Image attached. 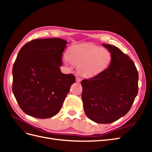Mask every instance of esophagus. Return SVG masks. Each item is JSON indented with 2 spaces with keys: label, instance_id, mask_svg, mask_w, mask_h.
I'll list each match as a JSON object with an SVG mask.
<instances>
[{
  "label": "esophagus",
  "instance_id": "1",
  "mask_svg": "<svg viewBox=\"0 0 152 152\" xmlns=\"http://www.w3.org/2000/svg\"><path fill=\"white\" fill-rule=\"evenodd\" d=\"M81 80H82L81 78H80V77H76V82H78V83H79V82H80Z\"/></svg>",
  "mask_w": 152,
  "mask_h": 152
}]
</instances>
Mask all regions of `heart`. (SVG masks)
<instances>
[{
	"label": "heart",
	"mask_w": 152,
	"mask_h": 152,
	"mask_svg": "<svg viewBox=\"0 0 152 152\" xmlns=\"http://www.w3.org/2000/svg\"><path fill=\"white\" fill-rule=\"evenodd\" d=\"M66 58L77 72L84 77H93L104 72L112 61V54L107 49L93 44L77 45L68 49Z\"/></svg>",
	"instance_id": "1"
}]
</instances>
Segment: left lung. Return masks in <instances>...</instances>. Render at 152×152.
<instances>
[{"instance_id": "8db88e82", "label": "left lung", "mask_w": 152, "mask_h": 152, "mask_svg": "<svg viewBox=\"0 0 152 152\" xmlns=\"http://www.w3.org/2000/svg\"><path fill=\"white\" fill-rule=\"evenodd\" d=\"M103 45L111 52L112 63L100 74L82 80V99L87 117L110 124L130 110L138 93L139 75L128 55L114 45Z\"/></svg>"}]
</instances>
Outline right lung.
<instances>
[{
    "label": "right lung",
    "mask_w": 152,
    "mask_h": 152,
    "mask_svg": "<svg viewBox=\"0 0 152 152\" xmlns=\"http://www.w3.org/2000/svg\"><path fill=\"white\" fill-rule=\"evenodd\" d=\"M67 43L59 38L35 39L18 53L12 67V89L26 114L48 118L61 110L75 81L72 73L64 74L59 68Z\"/></svg>",
    "instance_id": "right-lung-1"
}]
</instances>
